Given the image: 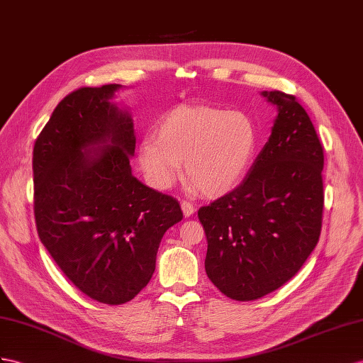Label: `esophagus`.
I'll return each instance as SVG.
<instances>
[{
  "instance_id": "esophagus-1",
  "label": "esophagus",
  "mask_w": 363,
  "mask_h": 363,
  "mask_svg": "<svg viewBox=\"0 0 363 363\" xmlns=\"http://www.w3.org/2000/svg\"><path fill=\"white\" fill-rule=\"evenodd\" d=\"M181 208H182V213H184L185 218L191 216L194 213V206L190 201H181Z\"/></svg>"
}]
</instances>
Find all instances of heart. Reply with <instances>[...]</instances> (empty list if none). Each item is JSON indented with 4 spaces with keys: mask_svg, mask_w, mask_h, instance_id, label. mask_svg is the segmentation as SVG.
I'll list each match as a JSON object with an SVG mask.
<instances>
[{
    "mask_svg": "<svg viewBox=\"0 0 363 363\" xmlns=\"http://www.w3.org/2000/svg\"><path fill=\"white\" fill-rule=\"evenodd\" d=\"M155 136L138 147L139 167L157 190L181 178L182 162L190 189L220 196L242 181L257 148V128L244 111L210 106H179L164 113Z\"/></svg>",
    "mask_w": 363,
    "mask_h": 363,
    "instance_id": "obj_1",
    "label": "heart"
}]
</instances>
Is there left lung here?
Wrapping results in <instances>:
<instances>
[{
  "label": "left lung",
  "mask_w": 363,
  "mask_h": 363,
  "mask_svg": "<svg viewBox=\"0 0 363 363\" xmlns=\"http://www.w3.org/2000/svg\"><path fill=\"white\" fill-rule=\"evenodd\" d=\"M279 110L244 182L201 207L206 272L235 301H256L301 270L322 230L323 148L299 101L262 91Z\"/></svg>",
  "instance_id": "1"
}]
</instances>
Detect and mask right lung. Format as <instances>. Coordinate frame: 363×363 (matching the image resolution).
Wrapping results in <instances>:
<instances>
[{
    "label": "right lung",
    "instance_id": "right-lung-1",
    "mask_svg": "<svg viewBox=\"0 0 363 363\" xmlns=\"http://www.w3.org/2000/svg\"><path fill=\"white\" fill-rule=\"evenodd\" d=\"M119 87L69 93L36 138L32 161L43 245L79 291L107 305L132 301L148 284L164 233L182 219L178 201L132 174L133 121L110 102ZM96 143L106 147L86 150Z\"/></svg>",
    "mask_w": 363,
    "mask_h": 363
}]
</instances>
